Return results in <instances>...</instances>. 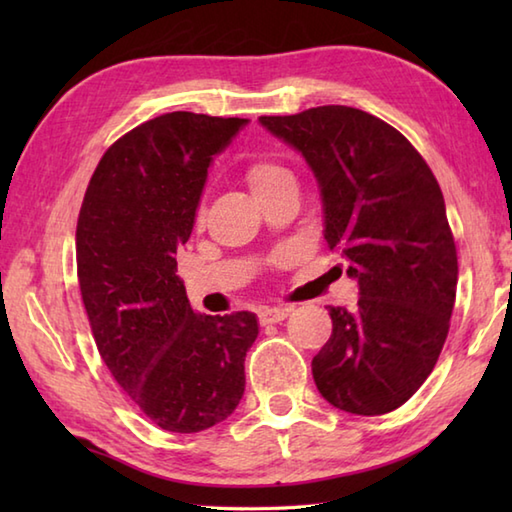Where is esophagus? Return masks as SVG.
Returning a JSON list of instances; mask_svg holds the SVG:
<instances>
[{
    "label": "esophagus",
    "instance_id": "1",
    "mask_svg": "<svg viewBox=\"0 0 512 512\" xmlns=\"http://www.w3.org/2000/svg\"><path fill=\"white\" fill-rule=\"evenodd\" d=\"M290 314V308H264L259 310V321H262V325H270V323H279L284 321Z\"/></svg>",
    "mask_w": 512,
    "mask_h": 512
}]
</instances>
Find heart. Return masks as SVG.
I'll list each match as a JSON object with an SVG mask.
<instances>
[{
    "mask_svg": "<svg viewBox=\"0 0 512 512\" xmlns=\"http://www.w3.org/2000/svg\"><path fill=\"white\" fill-rule=\"evenodd\" d=\"M284 178H290V171L284 169L281 165H277V162L255 160L246 167V182H248L250 191H253L255 195L273 189L275 184L281 182Z\"/></svg>",
    "mask_w": 512,
    "mask_h": 512,
    "instance_id": "obj_1",
    "label": "heart"
}]
</instances>
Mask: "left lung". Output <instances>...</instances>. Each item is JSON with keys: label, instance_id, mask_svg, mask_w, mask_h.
<instances>
[{"label": "left lung", "instance_id": "obj_1", "mask_svg": "<svg viewBox=\"0 0 512 512\" xmlns=\"http://www.w3.org/2000/svg\"><path fill=\"white\" fill-rule=\"evenodd\" d=\"M317 178L323 237L350 262L354 310L330 306L332 336L312 358L319 394L356 416L394 411L438 363L458 286L440 184L398 129L356 107L262 116Z\"/></svg>", "mask_w": 512, "mask_h": 512}]
</instances>
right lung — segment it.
Masks as SVG:
<instances>
[{"mask_svg": "<svg viewBox=\"0 0 512 512\" xmlns=\"http://www.w3.org/2000/svg\"><path fill=\"white\" fill-rule=\"evenodd\" d=\"M248 118L171 112L105 151L76 224V270L103 363L160 429L198 433L244 396L259 323L191 308L176 253L187 242L217 154Z\"/></svg>", "mask_w": 512, "mask_h": 512, "instance_id": "obj_1", "label": "right lung"}]
</instances>
